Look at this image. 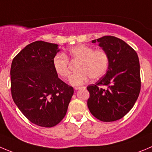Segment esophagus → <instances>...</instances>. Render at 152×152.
<instances>
[{
	"instance_id": "34e87169",
	"label": "esophagus",
	"mask_w": 152,
	"mask_h": 152,
	"mask_svg": "<svg viewBox=\"0 0 152 152\" xmlns=\"http://www.w3.org/2000/svg\"><path fill=\"white\" fill-rule=\"evenodd\" d=\"M85 87H75L74 88V89L76 91H77V90H79V89H82V88H84Z\"/></svg>"
}]
</instances>
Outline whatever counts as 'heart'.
Listing matches in <instances>:
<instances>
[{
	"label": "heart",
	"mask_w": 152,
	"mask_h": 152,
	"mask_svg": "<svg viewBox=\"0 0 152 152\" xmlns=\"http://www.w3.org/2000/svg\"><path fill=\"white\" fill-rule=\"evenodd\" d=\"M69 56L79 61L76 73L69 77V83L73 86L84 84L89 78L97 79L105 74L109 65L108 55L103 50H94L93 48L85 45H79L69 50ZM55 73L63 79L69 75V60L63 54L55 55L52 61Z\"/></svg>",
	"instance_id": "obj_1"
}]
</instances>
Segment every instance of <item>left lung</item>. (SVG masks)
<instances>
[{"label": "left lung", "mask_w": 152, "mask_h": 152, "mask_svg": "<svg viewBox=\"0 0 152 152\" xmlns=\"http://www.w3.org/2000/svg\"><path fill=\"white\" fill-rule=\"evenodd\" d=\"M98 42L109 57L108 69L95 85L87 87L90 93L88 107L102 121L110 122L124 117L135 104L141 88L140 66L137 52L122 39L104 36ZM106 85V89H100Z\"/></svg>", "instance_id": "obj_1"}]
</instances>
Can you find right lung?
Segmentation results:
<instances>
[{"instance_id": "right-lung-1", "label": "right lung", "mask_w": 152, "mask_h": 152, "mask_svg": "<svg viewBox=\"0 0 152 152\" xmlns=\"http://www.w3.org/2000/svg\"><path fill=\"white\" fill-rule=\"evenodd\" d=\"M58 45L36 41L25 46L12 60L11 93L18 108L33 124L52 127L67 111L73 88L61 80L54 69Z\"/></svg>"}]
</instances>
